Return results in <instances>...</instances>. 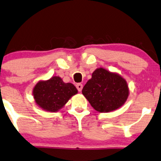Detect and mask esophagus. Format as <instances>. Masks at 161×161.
<instances>
[{
    "mask_svg": "<svg viewBox=\"0 0 161 161\" xmlns=\"http://www.w3.org/2000/svg\"><path fill=\"white\" fill-rule=\"evenodd\" d=\"M76 87H77V89H78V90L79 92H81V91H82V89H83V84H82V83H77Z\"/></svg>",
    "mask_w": 161,
    "mask_h": 161,
    "instance_id": "34e87169",
    "label": "esophagus"
}]
</instances>
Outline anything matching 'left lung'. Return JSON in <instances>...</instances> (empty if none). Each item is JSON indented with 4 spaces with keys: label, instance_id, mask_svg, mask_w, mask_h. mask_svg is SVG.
<instances>
[{
    "label": "left lung",
    "instance_id": "left-lung-1",
    "mask_svg": "<svg viewBox=\"0 0 161 161\" xmlns=\"http://www.w3.org/2000/svg\"><path fill=\"white\" fill-rule=\"evenodd\" d=\"M82 93L96 111L109 112L124 105L129 90L126 80L118 73L97 68L83 86Z\"/></svg>",
    "mask_w": 161,
    "mask_h": 161
}]
</instances>
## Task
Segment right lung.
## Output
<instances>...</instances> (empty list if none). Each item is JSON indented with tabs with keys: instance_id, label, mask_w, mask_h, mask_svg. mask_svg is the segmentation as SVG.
Returning <instances> with one entry per match:
<instances>
[{
	"instance_id": "obj_1",
	"label": "right lung",
	"mask_w": 161,
	"mask_h": 161,
	"mask_svg": "<svg viewBox=\"0 0 161 161\" xmlns=\"http://www.w3.org/2000/svg\"><path fill=\"white\" fill-rule=\"evenodd\" d=\"M32 92L37 106L45 111L55 112L78 93V89L72 83H66L60 77L53 76L49 80L37 83Z\"/></svg>"
}]
</instances>
